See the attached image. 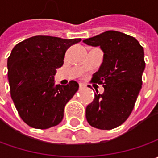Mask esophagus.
Listing matches in <instances>:
<instances>
[{
	"label": "esophagus",
	"mask_w": 158,
	"mask_h": 158,
	"mask_svg": "<svg viewBox=\"0 0 158 158\" xmlns=\"http://www.w3.org/2000/svg\"><path fill=\"white\" fill-rule=\"evenodd\" d=\"M79 86H80V88H82V87H84L85 85H84L83 83H79Z\"/></svg>",
	"instance_id": "34e87169"
}]
</instances>
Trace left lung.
<instances>
[{
  "instance_id": "8db88e82",
  "label": "left lung",
  "mask_w": 158,
  "mask_h": 158,
  "mask_svg": "<svg viewBox=\"0 0 158 158\" xmlns=\"http://www.w3.org/2000/svg\"><path fill=\"white\" fill-rule=\"evenodd\" d=\"M91 46H100L103 62L91 82L103 84L94 100L86 107V118L91 127L110 130L124 123L129 117L142 89L145 69L143 47L134 37L107 31L82 40Z\"/></svg>"
}]
</instances>
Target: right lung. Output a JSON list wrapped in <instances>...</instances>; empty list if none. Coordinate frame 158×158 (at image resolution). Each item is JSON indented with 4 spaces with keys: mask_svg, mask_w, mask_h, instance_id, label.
I'll return each instance as SVG.
<instances>
[{
    "mask_svg": "<svg viewBox=\"0 0 158 158\" xmlns=\"http://www.w3.org/2000/svg\"><path fill=\"white\" fill-rule=\"evenodd\" d=\"M81 40L34 36L12 49L7 63L11 98L28 126L46 129L62 120L65 106L79 84L76 81L65 86L55 84L54 76L63 65L68 48Z\"/></svg>",
    "mask_w": 158,
    "mask_h": 158,
    "instance_id": "obj_1",
    "label": "right lung"
}]
</instances>
